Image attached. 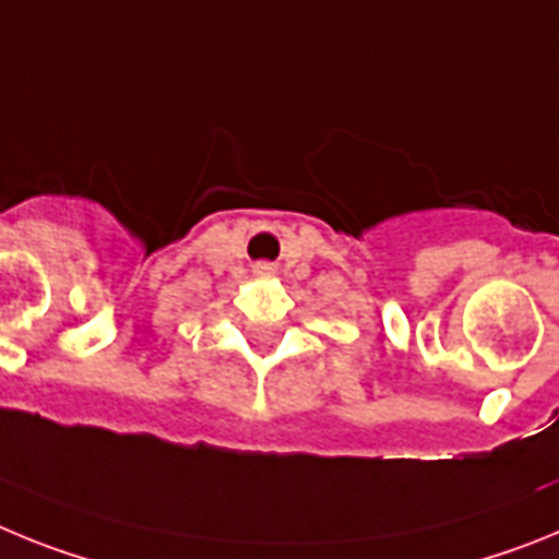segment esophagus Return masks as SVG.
I'll list each match as a JSON object with an SVG mask.
<instances>
[{
  "mask_svg": "<svg viewBox=\"0 0 559 559\" xmlns=\"http://www.w3.org/2000/svg\"><path fill=\"white\" fill-rule=\"evenodd\" d=\"M259 273H270V266H266V264H259Z\"/></svg>",
  "mask_w": 559,
  "mask_h": 559,
  "instance_id": "obj_1",
  "label": "esophagus"
}]
</instances>
